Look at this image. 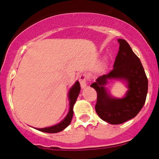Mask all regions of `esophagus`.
<instances>
[{"label":"esophagus","instance_id":"34e87169","mask_svg":"<svg viewBox=\"0 0 159 159\" xmlns=\"http://www.w3.org/2000/svg\"><path fill=\"white\" fill-rule=\"evenodd\" d=\"M79 81L81 84L82 88H84L87 86V81H88V76L86 74H82L79 77Z\"/></svg>","mask_w":159,"mask_h":159}]
</instances>
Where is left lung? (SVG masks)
Listing matches in <instances>:
<instances>
[{
	"label": "left lung",
	"mask_w": 159,
	"mask_h": 159,
	"mask_svg": "<svg viewBox=\"0 0 159 159\" xmlns=\"http://www.w3.org/2000/svg\"><path fill=\"white\" fill-rule=\"evenodd\" d=\"M119 50L114 69L101 76L91 87L97 92L95 111L100 118L111 125H119L136 116L144 106L148 93V78L141 64L128 43L119 39ZM123 79L128 91L123 99H115L107 93L105 85L108 79Z\"/></svg>",
	"instance_id": "obj_1"
}]
</instances>
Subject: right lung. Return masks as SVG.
Returning <instances> with one entry per match:
<instances>
[{
    "mask_svg": "<svg viewBox=\"0 0 159 159\" xmlns=\"http://www.w3.org/2000/svg\"><path fill=\"white\" fill-rule=\"evenodd\" d=\"M80 92V82L77 81L75 84L72 86V88L70 89L69 93V111L68 114L65 117L64 119L61 121L58 125L52 126L50 127L45 128H38L37 129L39 131L43 132H48V133H56V132H59L62 130H64L65 128L69 126V124L71 123V119L73 116V106L75 105L77 98L79 95Z\"/></svg>",
    "mask_w": 159,
    "mask_h": 159,
    "instance_id": "add662e5",
    "label": "right lung"
}]
</instances>
